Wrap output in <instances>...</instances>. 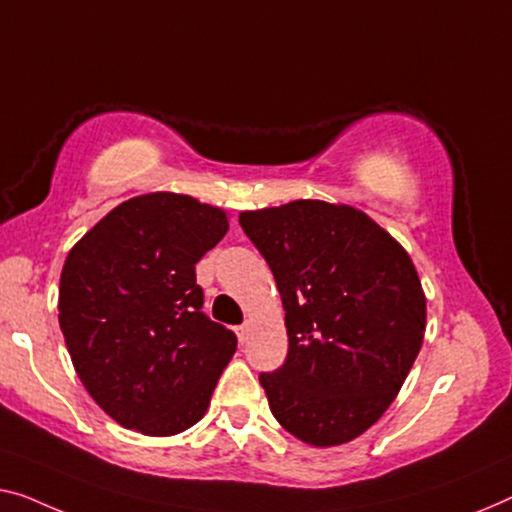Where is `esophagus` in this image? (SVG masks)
<instances>
[{"label": "esophagus", "mask_w": 512, "mask_h": 512, "mask_svg": "<svg viewBox=\"0 0 512 512\" xmlns=\"http://www.w3.org/2000/svg\"><path fill=\"white\" fill-rule=\"evenodd\" d=\"M248 333H250V324H248V322H246V324H241L239 329H236V335H239V340H241V342H246Z\"/></svg>", "instance_id": "esophagus-1"}]
</instances>
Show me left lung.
I'll return each instance as SVG.
<instances>
[{"label": "left lung", "mask_w": 512, "mask_h": 512, "mask_svg": "<svg viewBox=\"0 0 512 512\" xmlns=\"http://www.w3.org/2000/svg\"><path fill=\"white\" fill-rule=\"evenodd\" d=\"M276 278L287 361L259 375L303 444H347L391 407L421 352L427 305L407 250L368 213L324 200L241 211Z\"/></svg>", "instance_id": "8db88e82"}]
</instances>
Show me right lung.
<instances>
[{
	"label": "right lung",
	"instance_id": "obj_1",
	"mask_svg": "<svg viewBox=\"0 0 512 512\" xmlns=\"http://www.w3.org/2000/svg\"><path fill=\"white\" fill-rule=\"evenodd\" d=\"M227 211L190 195H137L68 253L59 326L82 386L119 425L172 437L207 414L236 335L202 312L195 264Z\"/></svg>",
	"mask_w": 512,
	"mask_h": 512
}]
</instances>
